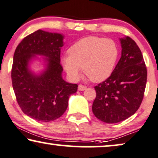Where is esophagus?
<instances>
[{"instance_id": "1", "label": "esophagus", "mask_w": 158, "mask_h": 158, "mask_svg": "<svg viewBox=\"0 0 158 158\" xmlns=\"http://www.w3.org/2000/svg\"><path fill=\"white\" fill-rule=\"evenodd\" d=\"M86 89H87V87L82 85H79V87H78V89H79V91H84V90H85Z\"/></svg>"}]
</instances>
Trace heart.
<instances>
[{
	"label": "heart",
	"instance_id": "obj_1",
	"mask_svg": "<svg viewBox=\"0 0 158 158\" xmlns=\"http://www.w3.org/2000/svg\"><path fill=\"white\" fill-rule=\"evenodd\" d=\"M62 58L63 66L73 80L81 76V68L93 82L103 81L111 75L118 57L116 43L112 40L89 36L71 46Z\"/></svg>",
	"mask_w": 158,
	"mask_h": 158
}]
</instances>
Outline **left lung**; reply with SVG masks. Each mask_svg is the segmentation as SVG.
<instances>
[{
  "label": "left lung",
  "instance_id": "1",
  "mask_svg": "<svg viewBox=\"0 0 158 158\" xmlns=\"http://www.w3.org/2000/svg\"><path fill=\"white\" fill-rule=\"evenodd\" d=\"M120 41L119 61L110 77L94 87L92 112L107 123L124 121L134 115L142 103L146 87L148 71L139 48L129 37Z\"/></svg>",
  "mask_w": 158,
  "mask_h": 158
}]
</instances>
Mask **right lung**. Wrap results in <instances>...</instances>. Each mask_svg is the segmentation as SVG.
I'll return each instance as SVG.
<instances>
[{
	"instance_id": "add662e5",
	"label": "right lung",
	"mask_w": 158,
	"mask_h": 158,
	"mask_svg": "<svg viewBox=\"0 0 158 158\" xmlns=\"http://www.w3.org/2000/svg\"><path fill=\"white\" fill-rule=\"evenodd\" d=\"M64 35L39 29L24 37L14 55L11 80L19 106L31 118L42 122L55 121L64 114L69 96L78 85L62 78L60 49ZM36 55L45 57L46 69L35 75L29 63Z\"/></svg>"
}]
</instances>
